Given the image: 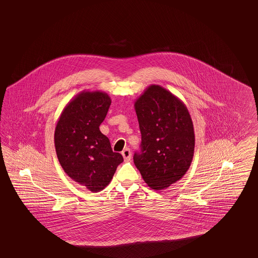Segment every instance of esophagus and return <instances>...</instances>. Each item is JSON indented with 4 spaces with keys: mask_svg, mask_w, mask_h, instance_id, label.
<instances>
[{
    "mask_svg": "<svg viewBox=\"0 0 258 258\" xmlns=\"http://www.w3.org/2000/svg\"><path fill=\"white\" fill-rule=\"evenodd\" d=\"M122 155H123V159H124L125 161L131 160V158H132V153H131L130 148H125V149L123 150V152H122Z\"/></svg>",
    "mask_w": 258,
    "mask_h": 258,
    "instance_id": "1",
    "label": "esophagus"
}]
</instances>
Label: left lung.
<instances>
[{
  "instance_id": "left-lung-1",
  "label": "left lung",
  "mask_w": 258,
  "mask_h": 258,
  "mask_svg": "<svg viewBox=\"0 0 258 258\" xmlns=\"http://www.w3.org/2000/svg\"><path fill=\"white\" fill-rule=\"evenodd\" d=\"M141 132L135 166L145 183L160 190L179 181L195 153V131L184 102L160 85H151L135 102Z\"/></svg>"
}]
</instances>
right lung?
<instances>
[{"mask_svg":"<svg viewBox=\"0 0 258 258\" xmlns=\"http://www.w3.org/2000/svg\"><path fill=\"white\" fill-rule=\"evenodd\" d=\"M110 104L106 93L83 91L63 108L55 128V148L63 171L93 192L110 183L123 161L99 131Z\"/></svg>","mask_w":258,"mask_h":258,"instance_id":"right-lung-1","label":"right lung"}]
</instances>
